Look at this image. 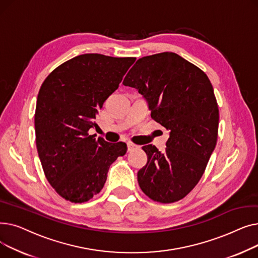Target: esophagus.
Here are the masks:
<instances>
[{"mask_svg":"<svg viewBox=\"0 0 258 258\" xmlns=\"http://www.w3.org/2000/svg\"><path fill=\"white\" fill-rule=\"evenodd\" d=\"M135 148H137V145H135L133 143H127V151L128 152H132L133 150H135Z\"/></svg>","mask_w":258,"mask_h":258,"instance_id":"esophagus-1","label":"esophagus"}]
</instances>
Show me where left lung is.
Listing matches in <instances>:
<instances>
[{
  "label": "left lung",
  "mask_w": 258,
  "mask_h": 258,
  "mask_svg": "<svg viewBox=\"0 0 258 258\" xmlns=\"http://www.w3.org/2000/svg\"><path fill=\"white\" fill-rule=\"evenodd\" d=\"M123 85L142 95L169 135L163 152L142 147L147 163L138 171L139 186L156 202H177L202 178L218 139L219 107L210 80L178 54L163 52L139 58Z\"/></svg>",
  "instance_id": "1"
}]
</instances>
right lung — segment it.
Wrapping results in <instances>:
<instances>
[{"label":"right lung","mask_w":258,"mask_h":258,"mask_svg":"<svg viewBox=\"0 0 258 258\" xmlns=\"http://www.w3.org/2000/svg\"><path fill=\"white\" fill-rule=\"evenodd\" d=\"M135 57L91 53L57 67L43 83L34 126L37 153L46 178L63 199L84 203L100 192L111 164L126 153L89 130L103 102L119 87Z\"/></svg>","instance_id":"1"}]
</instances>
